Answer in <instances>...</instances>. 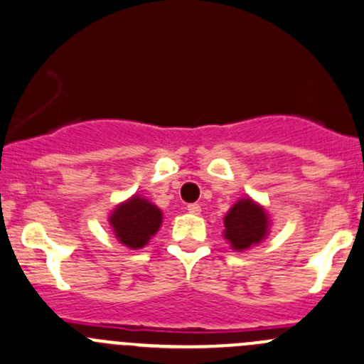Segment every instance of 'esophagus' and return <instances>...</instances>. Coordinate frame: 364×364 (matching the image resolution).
Here are the masks:
<instances>
[{"label":"esophagus","mask_w":364,"mask_h":364,"mask_svg":"<svg viewBox=\"0 0 364 364\" xmlns=\"http://www.w3.org/2000/svg\"><path fill=\"white\" fill-rule=\"evenodd\" d=\"M186 210H188V213H192V215H199L200 213V206L197 203L188 204V206H186Z\"/></svg>","instance_id":"obj_1"}]
</instances>
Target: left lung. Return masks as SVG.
Instances as JSON below:
<instances>
[{
	"label": "left lung",
	"instance_id": "1",
	"mask_svg": "<svg viewBox=\"0 0 364 364\" xmlns=\"http://www.w3.org/2000/svg\"><path fill=\"white\" fill-rule=\"evenodd\" d=\"M224 238L235 250H245L263 242L270 229V220L263 206L245 197L240 199L224 217Z\"/></svg>",
	"mask_w": 364,
	"mask_h": 364
}]
</instances>
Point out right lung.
Listing matches in <instances>:
<instances>
[{
  "label": "right lung",
  "instance_id": "add662e5",
  "mask_svg": "<svg viewBox=\"0 0 364 364\" xmlns=\"http://www.w3.org/2000/svg\"><path fill=\"white\" fill-rule=\"evenodd\" d=\"M160 208L147 199L133 196L121 203L110 213V225L122 245L129 249H142L156 235L161 225Z\"/></svg>",
  "mask_w": 364,
  "mask_h": 364
}]
</instances>
